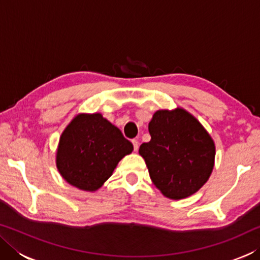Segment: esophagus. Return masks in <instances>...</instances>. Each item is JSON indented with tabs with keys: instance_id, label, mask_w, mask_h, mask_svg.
Wrapping results in <instances>:
<instances>
[{
	"instance_id": "1",
	"label": "esophagus",
	"mask_w": 260,
	"mask_h": 260,
	"mask_svg": "<svg viewBox=\"0 0 260 260\" xmlns=\"http://www.w3.org/2000/svg\"><path fill=\"white\" fill-rule=\"evenodd\" d=\"M132 143H133L134 151H138V149H139V141L134 139V140H132Z\"/></svg>"
}]
</instances>
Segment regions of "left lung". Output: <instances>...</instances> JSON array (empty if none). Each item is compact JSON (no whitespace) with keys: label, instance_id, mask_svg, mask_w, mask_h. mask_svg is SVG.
<instances>
[{"label":"left lung","instance_id":"1","mask_svg":"<svg viewBox=\"0 0 260 260\" xmlns=\"http://www.w3.org/2000/svg\"><path fill=\"white\" fill-rule=\"evenodd\" d=\"M151 140L140 146L155 186L172 200L195 193L208 181L215 148L208 132L182 109L159 110L149 122Z\"/></svg>","mask_w":260,"mask_h":260}]
</instances>
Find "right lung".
Wrapping results in <instances>:
<instances>
[{"mask_svg": "<svg viewBox=\"0 0 260 260\" xmlns=\"http://www.w3.org/2000/svg\"><path fill=\"white\" fill-rule=\"evenodd\" d=\"M132 150L131 141L102 114H79L60 136L57 169L72 186L94 191Z\"/></svg>", "mask_w": 260, "mask_h": 260, "instance_id": "right-lung-1", "label": "right lung"}]
</instances>
